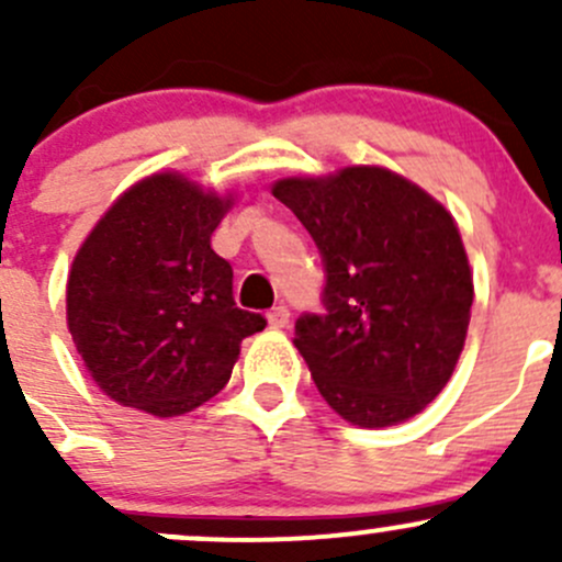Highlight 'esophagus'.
I'll return each instance as SVG.
<instances>
[{"label": "esophagus", "instance_id": "1", "mask_svg": "<svg viewBox=\"0 0 562 562\" xmlns=\"http://www.w3.org/2000/svg\"><path fill=\"white\" fill-rule=\"evenodd\" d=\"M266 321H269L271 328H285L288 323H291V313H288V307H282L280 304V307H274L269 315H266Z\"/></svg>", "mask_w": 562, "mask_h": 562}]
</instances>
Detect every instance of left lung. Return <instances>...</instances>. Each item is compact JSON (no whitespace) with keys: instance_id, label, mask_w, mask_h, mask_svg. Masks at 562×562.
<instances>
[{"instance_id":"1","label":"left lung","mask_w":562,"mask_h":562,"mask_svg":"<svg viewBox=\"0 0 562 562\" xmlns=\"http://www.w3.org/2000/svg\"><path fill=\"white\" fill-rule=\"evenodd\" d=\"M326 263V315L296 321V348L323 400L353 427L418 416L454 375L473 271L449 209L383 166L271 184Z\"/></svg>"}]
</instances>
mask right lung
<instances>
[{
	"label": "right lung",
	"mask_w": 562,
	"mask_h": 562,
	"mask_svg": "<svg viewBox=\"0 0 562 562\" xmlns=\"http://www.w3.org/2000/svg\"><path fill=\"white\" fill-rule=\"evenodd\" d=\"M234 192L179 171L135 181L108 206L67 274V328L105 396L157 418L184 416L228 383L260 315L234 302V269L212 234Z\"/></svg>",
	"instance_id": "obj_1"
}]
</instances>
